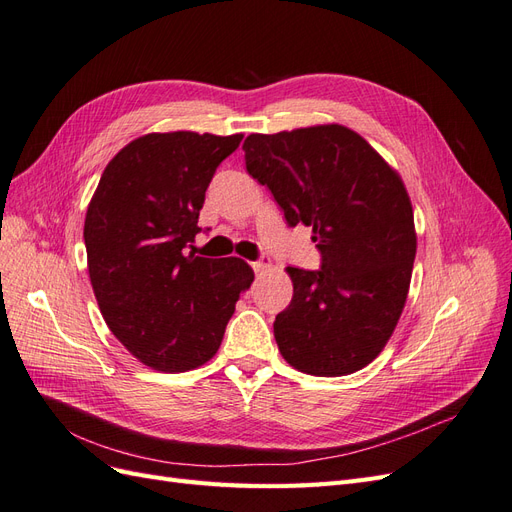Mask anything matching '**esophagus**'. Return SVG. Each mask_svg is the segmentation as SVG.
<instances>
[{
	"mask_svg": "<svg viewBox=\"0 0 512 512\" xmlns=\"http://www.w3.org/2000/svg\"><path fill=\"white\" fill-rule=\"evenodd\" d=\"M269 267H271V260H269V258H265V256H262V258H258V260H254V262H252V269H254L256 273H262V271L269 269Z\"/></svg>",
	"mask_w": 512,
	"mask_h": 512,
	"instance_id": "1",
	"label": "esophagus"
}]
</instances>
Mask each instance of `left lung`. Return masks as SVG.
I'll return each instance as SVG.
<instances>
[{
	"instance_id": "left-lung-1",
	"label": "left lung",
	"mask_w": 512,
	"mask_h": 512,
	"mask_svg": "<svg viewBox=\"0 0 512 512\" xmlns=\"http://www.w3.org/2000/svg\"><path fill=\"white\" fill-rule=\"evenodd\" d=\"M245 168L267 185L288 226H312L320 269L288 267L290 305L273 333L303 374L346 376L369 365L406 305L416 256L404 181L363 136L337 126L250 134Z\"/></svg>"
}]
</instances>
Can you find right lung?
<instances>
[{
	"instance_id": "obj_1",
	"label": "right lung",
	"mask_w": 512,
	"mask_h": 512,
	"mask_svg": "<svg viewBox=\"0 0 512 512\" xmlns=\"http://www.w3.org/2000/svg\"><path fill=\"white\" fill-rule=\"evenodd\" d=\"M243 134H147L108 162L85 218L89 280L108 329L138 361L188 371L218 352L239 294L241 258L194 252L198 215Z\"/></svg>"
}]
</instances>
